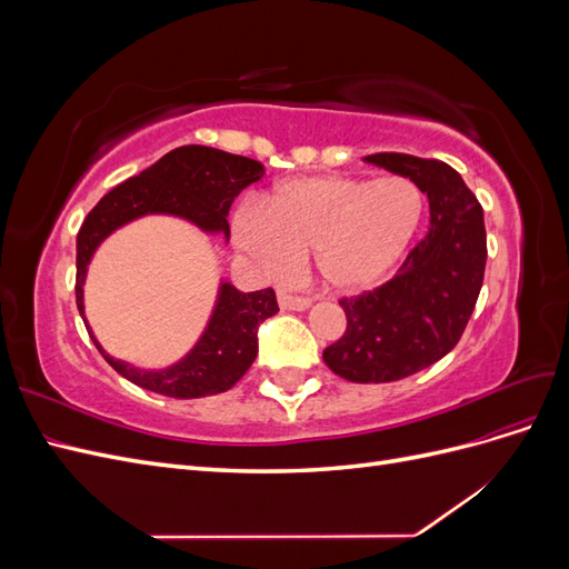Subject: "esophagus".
<instances>
[{
  "label": "esophagus",
  "mask_w": 569,
  "mask_h": 569,
  "mask_svg": "<svg viewBox=\"0 0 569 569\" xmlns=\"http://www.w3.org/2000/svg\"><path fill=\"white\" fill-rule=\"evenodd\" d=\"M278 301H280V306L284 308V311H306V308L311 306V299H308V297L287 295V291H280Z\"/></svg>",
  "instance_id": "obj_1"
}]
</instances>
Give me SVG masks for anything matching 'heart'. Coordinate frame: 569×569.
<instances>
[{"mask_svg": "<svg viewBox=\"0 0 569 569\" xmlns=\"http://www.w3.org/2000/svg\"><path fill=\"white\" fill-rule=\"evenodd\" d=\"M422 213L420 187L403 176L295 178L274 187L263 209L242 206L232 232L237 247L272 274L311 253L325 287L363 291L401 261Z\"/></svg>", "mask_w": 569, "mask_h": 569, "instance_id": "heart-1", "label": "heart"}]
</instances>
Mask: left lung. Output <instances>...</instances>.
Wrapping results in <instances>:
<instances>
[{
  "label": "left lung",
  "mask_w": 569,
  "mask_h": 569,
  "mask_svg": "<svg viewBox=\"0 0 569 569\" xmlns=\"http://www.w3.org/2000/svg\"><path fill=\"white\" fill-rule=\"evenodd\" d=\"M368 163L410 178L429 199V230L389 282L341 299L347 332L322 351L325 366L358 385L396 382L449 353L485 282V211L456 170L435 159L382 151Z\"/></svg>",
  "instance_id": "left-lung-1"
}]
</instances>
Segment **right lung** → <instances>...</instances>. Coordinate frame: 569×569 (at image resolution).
Masks as SVG:
<instances>
[{"instance_id": "obj_1", "label": "right lung", "mask_w": 569, "mask_h": 569, "mask_svg": "<svg viewBox=\"0 0 569 569\" xmlns=\"http://www.w3.org/2000/svg\"><path fill=\"white\" fill-rule=\"evenodd\" d=\"M263 173V163L253 159L213 147L187 144L168 151L140 176L113 187L88 213L78 232L76 301L82 320V287L88 266L97 247L113 230L134 218L161 213L184 218L203 232L226 234L230 239L228 213L234 197L251 182L261 180ZM278 311V299L270 287L244 295L234 284L220 282L216 308L203 335L192 351L163 370H142L116 360L99 347L88 320L84 327L107 363L132 385L173 399H201V396L228 391L242 380L258 353V325Z\"/></svg>"}]
</instances>
